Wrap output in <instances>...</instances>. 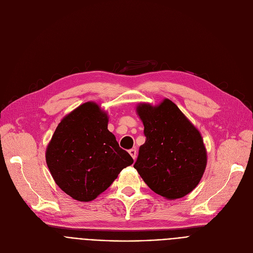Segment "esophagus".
Returning <instances> with one entry per match:
<instances>
[{
	"instance_id": "obj_1",
	"label": "esophagus",
	"mask_w": 253,
	"mask_h": 253,
	"mask_svg": "<svg viewBox=\"0 0 253 253\" xmlns=\"http://www.w3.org/2000/svg\"><path fill=\"white\" fill-rule=\"evenodd\" d=\"M129 154H130V156L134 159H136V155H137V153H136V150L135 149H131V150H129Z\"/></svg>"
}]
</instances>
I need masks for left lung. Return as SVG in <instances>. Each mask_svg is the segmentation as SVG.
<instances>
[{
  "mask_svg": "<svg viewBox=\"0 0 253 253\" xmlns=\"http://www.w3.org/2000/svg\"><path fill=\"white\" fill-rule=\"evenodd\" d=\"M137 114L145 142L133 167L156 194L170 200L188 195L201 180L207 163L200 132L169 99L158 106L140 103Z\"/></svg>",
  "mask_w": 253,
  "mask_h": 253,
  "instance_id": "left-lung-1",
  "label": "left lung"
}]
</instances>
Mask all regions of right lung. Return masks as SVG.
Returning a JSON list of instances; mask_svg holds the SVG:
<instances>
[{
  "label": "right lung",
  "mask_w": 253,
  "mask_h": 253,
  "mask_svg": "<svg viewBox=\"0 0 253 253\" xmlns=\"http://www.w3.org/2000/svg\"><path fill=\"white\" fill-rule=\"evenodd\" d=\"M108 115L86 102L58 124L46 151L53 179L73 199L92 201L133 159L108 130Z\"/></svg>",
  "instance_id": "1"
}]
</instances>
